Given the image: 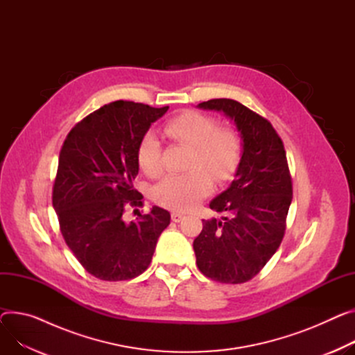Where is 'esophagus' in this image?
<instances>
[{"label": "esophagus", "instance_id": "esophagus-1", "mask_svg": "<svg viewBox=\"0 0 355 355\" xmlns=\"http://www.w3.org/2000/svg\"><path fill=\"white\" fill-rule=\"evenodd\" d=\"M171 216H172V220H173V222H176V223H178V222H180V220L183 219V217H184V214H183V213H180V211H172V214H171Z\"/></svg>", "mask_w": 355, "mask_h": 355}]
</instances>
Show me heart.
Instances as JSON below:
<instances>
[{
    "label": "heart",
    "mask_w": 355,
    "mask_h": 355,
    "mask_svg": "<svg viewBox=\"0 0 355 355\" xmlns=\"http://www.w3.org/2000/svg\"><path fill=\"white\" fill-rule=\"evenodd\" d=\"M165 133L178 144L190 148L186 173L169 175L156 184L153 199L172 210H189L206 198L216 182L230 180L237 172L243 141L233 128L219 126L214 118L196 111H186L165 125ZM160 142L148 130L136 148V159L141 169L156 178L162 173Z\"/></svg>",
    "instance_id": "1"
}]
</instances>
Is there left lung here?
<instances>
[{"instance_id":"8db88e82","label":"left lung","mask_w":355,"mask_h":355,"mask_svg":"<svg viewBox=\"0 0 355 355\" xmlns=\"http://www.w3.org/2000/svg\"><path fill=\"white\" fill-rule=\"evenodd\" d=\"M199 107L226 114L243 139L236 179L210 202L222 220H202L193 241L196 264L214 282L252 280L280 248L293 199L283 141L272 125L233 99H210Z\"/></svg>"}]
</instances>
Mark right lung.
I'll list each match as a JSON object with an SVG mask.
<instances>
[{"mask_svg":"<svg viewBox=\"0 0 355 355\" xmlns=\"http://www.w3.org/2000/svg\"><path fill=\"white\" fill-rule=\"evenodd\" d=\"M168 109L132 101L103 105L71 129L61 148L52 206L68 248L99 280L142 275L171 223L169 211L157 206L130 223L123 220L126 206H144L132 184L139 172L136 148Z\"/></svg>","mask_w":355,"mask_h":355,"instance_id":"right-lung-1","label":"right lung"}]
</instances>
